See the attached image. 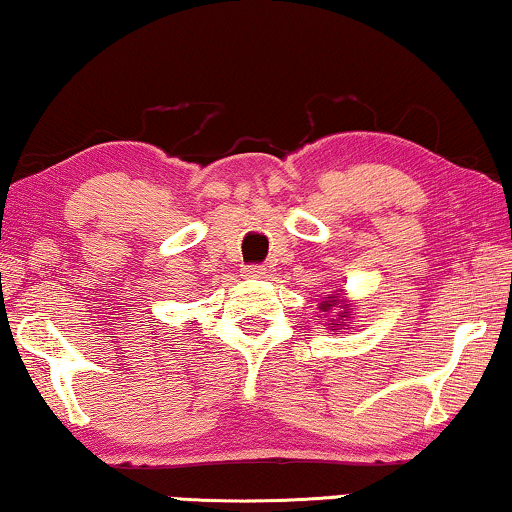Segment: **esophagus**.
<instances>
[{
	"label": "esophagus",
	"mask_w": 512,
	"mask_h": 512,
	"mask_svg": "<svg viewBox=\"0 0 512 512\" xmlns=\"http://www.w3.org/2000/svg\"><path fill=\"white\" fill-rule=\"evenodd\" d=\"M242 272H244V277H247V279H261V277H265L263 265H247V268H244Z\"/></svg>",
	"instance_id": "34e87169"
}]
</instances>
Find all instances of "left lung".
Masks as SVG:
<instances>
[{"label": "left lung", "instance_id": "8db88e82", "mask_svg": "<svg viewBox=\"0 0 512 512\" xmlns=\"http://www.w3.org/2000/svg\"><path fill=\"white\" fill-rule=\"evenodd\" d=\"M352 310H354V303H352V300H347L345 289L331 291V293H328V296L319 303V312H324V314L333 312V314H335L333 319H326L328 331H340L342 326L352 324Z\"/></svg>", "mask_w": 512, "mask_h": 512}]
</instances>
